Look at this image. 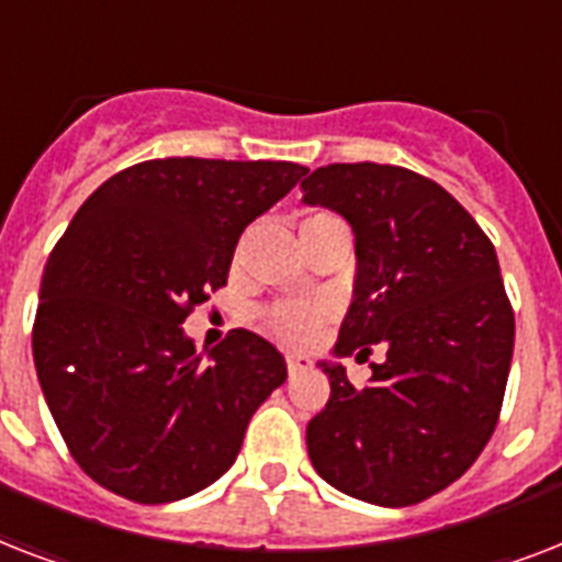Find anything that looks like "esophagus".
<instances>
[{"instance_id":"1","label":"esophagus","mask_w":562,"mask_h":562,"mask_svg":"<svg viewBox=\"0 0 562 562\" xmlns=\"http://www.w3.org/2000/svg\"><path fill=\"white\" fill-rule=\"evenodd\" d=\"M285 364H289V373L294 375L312 368V359H308V356H300V352H289V356H285Z\"/></svg>"}]
</instances>
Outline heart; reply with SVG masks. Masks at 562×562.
<instances>
[{
  "label": "heart",
  "instance_id": "heart-1",
  "mask_svg": "<svg viewBox=\"0 0 562 562\" xmlns=\"http://www.w3.org/2000/svg\"><path fill=\"white\" fill-rule=\"evenodd\" d=\"M321 221H341L329 215V212H317L312 218L303 221L308 224H321ZM333 308L324 303H273L262 317L265 333L271 335L273 341L291 344V347H308L324 335V326L329 324Z\"/></svg>",
  "mask_w": 562,
  "mask_h": 562
}]
</instances>
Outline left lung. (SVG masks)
I'll list each match as a JSON object with an SVG mask.
<instances>
[{
	"mask_svg": "<svg viewBox=\"0 0 562 562\" xmlns=\"http://www.w3.org/2000/svg\"><path fill=\"white\" fill-rule=\"evenodd\" d=\"M300 189L356 233L335 356L387 350L364 387L321 361L333 391L306 428L308 458L347 496L417 505L461 479L496 431L516 335L496 247L443 187L400 166L333 162Z\"/></svg>",
	"mask_w": 562,
	"mask_h": 562,
	"instance_id": "left-lung-1",
	"label": "left lung"
}]
</instances>
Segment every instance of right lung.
<instances>
[{
    "instance_id": "1",
    "label": "right lung",
    "mask_w": 562,
    "mask_h": 562,
    "mask_svg": "<svg viewBox=\"0 0 562 562\" xmlns=\"http://www.w3.org/2000/svg\"><path fill=\"white\" fill-rule=\"evenodd\" d=\"M306 166L166 157L104 180L48 256L34 368L69 452L139 505L210 487L285 382L280 350L233 329L203 359L180 329L227 285L238 236Z\"/></svg>"
}]
</instances>
